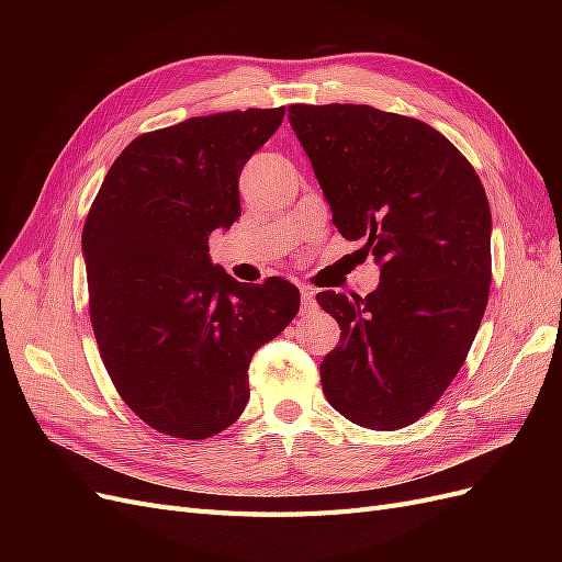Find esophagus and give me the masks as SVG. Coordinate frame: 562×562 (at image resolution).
Here are the masks:
<instances>
[{
    "instance_id": "34e87169",
    "label": "esophagus",
    "mask_w": 562,
    "mask_h": 562,
    "mask_svg": "<svg viewBox=\"0 0 562 562\" xmlns=\"http://www.w3.org/2000/svg\"><path fill=\"white\" fill-rule=\"evenodd\" d=\"M300 293H302V314H312L316 310V291L310 285H302Z\"/></svg>"
}]
</instances>
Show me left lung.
Segmentation results:
<instances>
[{"instance_id":"1","label":"left lung","mask_w":562,"mask_h":562,"mask_svg":"<svg viewBox=\"0 0 562 562\" xmlns=\"http://www.w3.org/2000/svg\"><path fill=\"white\" fill-rule=\"evenodd\" d=\"M337 232L375 255L366 297L316 295L339 323L323 394L366 429L407 427L443 396L485 314L492 215L481 178L446 135L370 105H291Z\"/></svg>"}]
</instances>
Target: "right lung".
Instances as JSON below:
<instances>
[{
	"instance_id": "1",
	"label": "right lung",
	"mask_w": 562,
	"mask_h": 562,
	"mask_svg": "<svg viewBox=\"0 0 562 562\" xmlns=\"http://www.w3.org/2000/svg\"><path fill=\"white\" fill-rule=\"evenodd\" d=\"M285 108L192 116L143 133L108 171L81 234L103 363L159 434L201 440L248 403L252 353L300 310L285 279L239 283L209 236L241 215L239 176Z\"/></svg>"
}]
</instances>
